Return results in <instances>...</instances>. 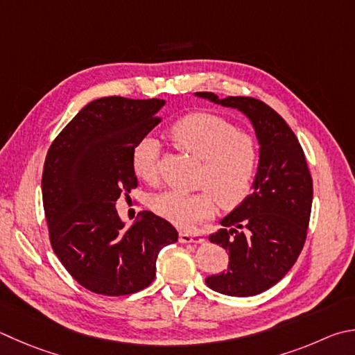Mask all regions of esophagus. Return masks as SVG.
Returning a JSON list of instances; mask_svg holds the SVG:
<instances>
[{
    "instance_id": "34e87169",
    "label": "esophagus",
    "mask_w": 355,
    "mask_h": 355,
    "mask_svg": "<svg viewBox=\"0 0 355 355\" xmlns=\"http://www.w3.org/2000/svg\"><path fill=\"white\" fill-rule=\"evenodd\" d=\"M180 242L182 243H202V242H205V237L198 233L183 231V233H180Z\"/></svg>"
}]
</instances>
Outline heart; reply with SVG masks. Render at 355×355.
<instances>
[{"label": "heart", "mask_w": 355, "mask_h": 355, "mask_svg": "<svg viewBox=\"0 0 355 355\" xmlns=\"http://www.w3.org/2000/svg\"><path fill=\"white\" fill-rule=\"evenodd\" d=\"M169 137L180 150L200 159L196 192L164 191L152 200L155 214L178 225L192 227L208 220L217 203L234 209L254 189L261 166V147L247 132L214 113H191L171 127ZM135 175L149 184L159 180V144L144 137L132 150Z\"/></svg>", "instance_id": "b5f03b06"}]
</instances>
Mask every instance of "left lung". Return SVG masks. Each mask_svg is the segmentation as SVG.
Instances as JSON below:
<instances>
[{"instance_id":"1","label":"left lung","mask_w":355,"mask_h":355,"mask_svg":"<svg viewBox=\"0 0 355 355\" xmlns=\"http://www.w3.org/2000/svg\"><path fill=\"white\" fill-rule=\"evenodd\" d=\"M250 118L261 144L254 189L209 236L230 253L227 272L206 278V286L230 296H253L279 282L298 259L311 220L313 186L298 138L266 102L248 96L218 99L197 93Z\"/></svg>"}]
</instances>
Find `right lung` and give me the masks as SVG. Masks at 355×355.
Masks as SVG:
<instances>
[{
	"mask_svg": "<svg viewBox=\"0 0 355 355\" xmlns=\"http://www.w3.org/2000/svg\"><path fill=\"white\" fill-rule=\"evenodd\" d=\"M163 105V99H96L48 150L42 194L49 241L68 273L89 292L122 296L150 286L159 250L178 239L177 230L150 211L125 228L114 208L138 186L132 150L159 124Z\"/></svg>",
	"mask_w": 355,
	"mask_h": 355,
	"instance_id": "1",
	"label": "right lung"
}]
</instances>
